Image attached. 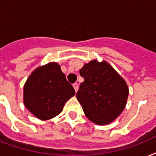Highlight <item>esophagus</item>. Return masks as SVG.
I'll use <instances>...</instances> for the list:
<instances>
[{
    "label": "esophagus",
    "instance_id": "esophagus-1",
    "mask_svg": "<svg viewBox=\"0 0 156 156\" xmlns=\"http://www.w3.org/2000/svg\"><path fill=\"white\" fill-rule=\"evenodd\" d=\"M73 88H74V90H75L76 92H77V91H78V83H73Z\"/></svg>",
    "mask_w": 156,
    "mask_h": 156
}]
</instances>
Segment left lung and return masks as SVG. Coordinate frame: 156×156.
I'll use <instances>...</instances> for the list:
<instances>
[{
    "label": "left lung",
    "instance_id": "1",
    "mask_svg": "<svg viewBox=\"0 0 156 156\" xmlns=\"http://www.w3.org/2000/svg\"><path fill=\"white\" fill-rule=\"evenodd\" d=\"M79 73L84 82L76 97L87 117L97 125L113 121L127 101L129 88L125 80L106 61H90Z\"/></svg>",
    "mask_w": 156,
    "mask_h": 156
}]
</instances>
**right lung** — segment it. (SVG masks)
<instances>
[{
	"label": "right lung",
	"instance_id": "right-lung-1",
	"mask_svg": "<svg viewBox=\"0 0 156 156\" xmlns=\"http://www.w3.org/2000/svg\"><path fill=\"white\" fill-rule=\"evenodd\" d=\"M75 95L73 86L57 63L39 67L28 78L24 86L26 108L41 120L57 116L67 100Z\"/></svg>",
	"mask_w": 156,
	"mask_h": 156
}]
</instances>
